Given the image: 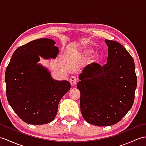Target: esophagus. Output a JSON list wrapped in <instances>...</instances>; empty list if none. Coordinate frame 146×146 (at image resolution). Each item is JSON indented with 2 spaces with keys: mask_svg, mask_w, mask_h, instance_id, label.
<instances>
[{
  "mask_svg": "<svg viewBox=\"0 0 146 146\" xmlns=\"http://www.w3.org/2000/svg\"><path fill=\"white\" fill-rule=\"evenodd\" d=\"M70 82L71 83V85L72 86H75L77 84V79L76 77L72 76L70 78Z\"/></svg>",
  "mask_w": 146,
  "mask_h": 146,
  "instance_id": "obj_1",
  "label": "esophagus"
}]
</instances>
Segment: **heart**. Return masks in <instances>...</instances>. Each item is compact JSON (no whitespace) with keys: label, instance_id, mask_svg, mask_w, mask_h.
Masks as SVG:
<instances>
[{"label":"heart","instance_id":"heart-1","mask_svg":"<svg viewBox=\"0 0 146 146\" xmlns=\"http://www.w3.org/2000/svg\"><path fill=\"white\" fill-rule=\"evenodd\" d=\"M92 52H93V50L91 48H84L82 51H81V54L83 56L85 57V56H89L90 54L92 53Z\"/></svg>","mask_w":146,"mask_h":146}]
</instances>
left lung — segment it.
Segmentation results:
<instances>
[{
    "label": "left lung",
    "mask_w": 146,
    "mask_h": 146,
    "mask_svg": "<svg viewBox=\"0 0 146 146\" xmlns=\"http://www.w3.org/2000/svg\"><path fill=\"white\" fill-rule=\"evenodd\" d=\"M107 63H93L79 75L80 108L83 118L94 126L120 121L133 106L137 76L133 57L119 43L105 40Z\"/></svg>",
    "instance_id": "1"
}]
</instances>
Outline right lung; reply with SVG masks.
Wrapping results in <instances>:
<instances>
[{
	"label": "right lung",
	"mask_w": 146,
	"mask_h": 146,
	"mask_svg": "<svg viewBox=\"0 0 146 146\" xmlns=\"http://www.w3.org/2000/svg\"><path fill=\"white\" fill-rule=\"evenodd\" d=\"M56 42L49 38L33 40L13 53L5 71L6 94L15 113L26 123L42 125L56 116L61 99L71 88L68 81H58L38 62L55 59Z\"/></svg>",
	"instance_id": "1"
}]
</instances>
